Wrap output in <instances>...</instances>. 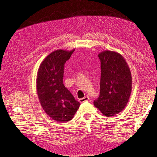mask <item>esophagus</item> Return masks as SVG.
Here are the masks:
<instances>
[{"label":"esophagus","mask_w":157,"mask_h":157,"mask_svg":"<svg viewBox=\"0 0 157 157\" xmlns=\"http://www.w3.org/2000/svg\"><path fill=\"white\" fill-rule=\"evenodd\" d=\"M88 99H89L88 96H86V97H84V98L79 99V101H80V103H84V102H85V101H88Z\"/></svg>","instance_id":"obj_1"}]
</instances>
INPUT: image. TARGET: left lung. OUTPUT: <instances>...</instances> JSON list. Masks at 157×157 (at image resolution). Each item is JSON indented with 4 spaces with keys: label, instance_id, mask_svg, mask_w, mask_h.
<instances>
[{
    "label": "left lung",
    "instance_id": "obj_1",
    "mask_svg": "<svg viewBox=\"0 0 157 157\" xmlns=\"http://www.w3.org/2000/svg\"><path fill=\"white\" fill-rule=\"evenodd\" d=\"M101 61L100 94L94 105L103 115L110 117L121 112L129 100L132 79L124 57L113 51L98 54Z\"/></svg>",
    "mask_w": 157,
    "mask_h": 157
}]
</instances>
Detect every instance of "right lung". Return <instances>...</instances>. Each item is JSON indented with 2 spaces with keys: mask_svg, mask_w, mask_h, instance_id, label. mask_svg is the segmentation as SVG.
Masks as SVG:
<instances>
[{
  "mask_svg": "<svg viewBox=\"0 0 157 157\" xmlns=\"http://www.w3.org/2000/svg\"><path fill=\"white\" fill-rule=\"evenodd\" d=\"M74 51L52 52L42 61L38 70V98L45 113L57 122L71 121L80 105L63 83L64 64Z\"/></svg>",
  "mask_w": 157,
  "mask_h": 157,
  "instance_id": "right-lung-1",
  "label": "right lung"
}]
</instances>
